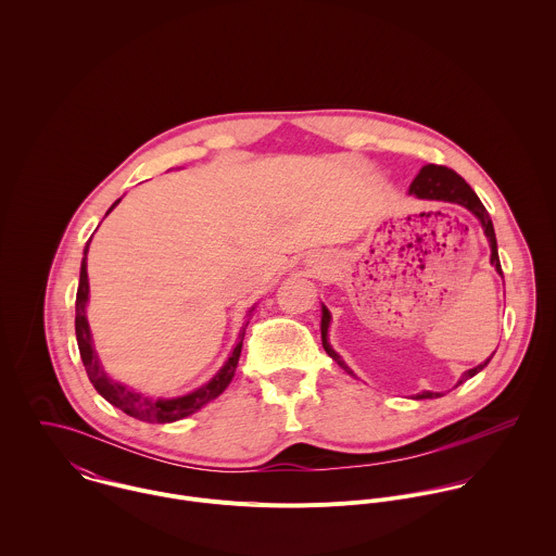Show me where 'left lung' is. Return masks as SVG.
Masks as SVG:
<instances>
[{
  "mask_svg": "<svg viewBox=\"0 0 556 556\" xmlns=\"http://www.w3.org/2000/svg\"><path fill=\"white\" fill-rule=\"evenodd\" d=\"M408 192L410 194H415L417 199H430V201H447V203H458V205H463V207H467L471 214H476L477 220L481 223V229H483V233H485V238L490 241V250H492V254H490V263L494 265V269L503 276V271H501V261H498V250H496V236H494V227H492V220H490V216H488V212H485V207L481 205V201L477 199L476 192H473V188L456 173V170H452V168H447V166H441V164H426V166H421V170L417 173V177L413 179V184H410V188H408ZM329 320H331V315H329V311L323 306V317H320V340H323V349L327 351V355L342 368V370H346L349 375H353V370L342 362V357L331 349V344L327 342V329H329ZM488 362H490V357L483 362V364H479L477 368H471V370H467L465 375H463V379L458 381V386L460 383H465L467 379H471V377H476L479 370H483L485 366H488ZM355 377V375H353ZM441 396V394H432V392H424V394H419L417 397H434Z\"/></svg>",
  "mask_w": 556,
  "mask_h": 556,
  "instance_id": "8db88e82",
  "label": "left lung"
}]
</instances>
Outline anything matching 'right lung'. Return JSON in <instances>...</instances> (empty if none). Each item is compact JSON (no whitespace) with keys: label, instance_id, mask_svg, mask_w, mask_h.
I'll use <instances>...</instances> for the list:
<instances>
[{"label":"right lung","instance_id":"obj_1","mask_svg":"<svg viewBox=\"0 0 556 556\" xmlns=\"http://www.w3.org/2000/svg\"><path fill=\"white\" fill-rule=\"evenodd\" d=\"M122 199H117L111 210L119 203ZM109 210V212H111ZM106 212V214H109ZM91 241V239H89ZM89 241L85 243V250H83V263H80V278L79 289H77V317H75V329H77V342H79L80 359H83V366H85V372L91 381V386L96 388V392L100 396L104 397L106 402H111L113 406H117L119 410H124L126 415L135 417V419H141V421H148V424H170V421H177L181 417H188L192 415L194 410H199L201 406H205L207 402H212L214 397L220 396L229 383L233 381L236 377V368H238L239 355H241V344H243V333H245V327H248V320L243 323L241 331L238 336V344L233 349V353L229 355V359L225 362V366L218 370V375L205 383L203 388L186 394V396L170 397V400H162V397H150L148 394H141V392H135L130 390L128 386H122L117 383L115 379H111L104 368L100 366L98 362V353L93 349V340H91V331H89V323L85 317V306H87V300H89V282H87V250H89ZM254 311V308H252ZM250 311V313H252Z\"/></svg>","mask_w":556,"mask_h":556}]
</instances>
